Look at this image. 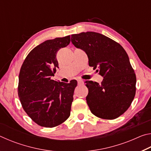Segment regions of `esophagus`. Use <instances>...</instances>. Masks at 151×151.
Returning <instances> with one entry per match:
<instances>
[{
    "mask_svg": "<svg viewBox=\"0 0 151 151\" xmlns=\"http://www.w3.org/2000/svg\"><path fill=\"white\" fill-rule=\"evenodd\" d=\"M77 82H78V85H82V84L83 83V80H81V79H78V80L77 81Z\"/></svg>",
    "mask_w": 151,
    "mask_h": 151,
    "instance_id": "1",
    "label": "esophagus"
}]
</instances>
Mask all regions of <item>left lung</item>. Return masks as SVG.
<instances>
[{"label": "left lung", "mask_w": 151, "mask_h": 151, "mask_svg": "<svg viewBox=\"0 0 151 151\" xmlns=\"http://www.w3.org/2000/svg\"><path fill=\"white\" fill-rule=\"evenodd\" d=\"M75 47L83 50L88 65L99 68L103 76L101 84L86 81V103L92 113L101 119L112 120L131 106L136 93L137 78L126 51L118 42L94 32L71 35Z\"/></svg>", "instance_id": "8db88e82"}]
</instances>
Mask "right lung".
<instances>
[{"label": "right lung", "mask_w": 151, "mask_h": 151, "mask_svg": "<svg viewBox=\"0 0 151 151\" xmlns=\"http://www.w3.org/2000/svg\"><path fill=\"white\" fill-rule=\"evenodd\" d=\"M70 42V36L46 40L30 51L20 68V103L30 118L41 127H57L70 116L77 81L65 83L51 79L58 67V50Z\"/></svg>", "instance_id": "right-lung-1"}]
</instances>
